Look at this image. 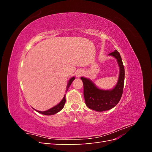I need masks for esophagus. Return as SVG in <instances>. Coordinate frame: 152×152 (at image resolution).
Here are the masks:
<instances>
[{
  "label": "esophagus",
  "mask_w": 152,
  "mask_h": 152,
  "mask_svg": "<svg viewBox=\"0 0 152 152\" xmlns=\"http://www.w3.org/2000/svg\"><path fill=\"white\" fill-rule=\"evenodd\" d=\"M84 71L82 70H78L77 72H76V77L79 78L80 77L84 75Z\"/></svg>",
  "instance_id": "obj_1"
}]
</instances>
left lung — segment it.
Masks as SVG:
<instances>
[{"label": "left lung", "instance_id": "1", "mask_svg": "<svg viewBox=\"0 0 152 152\" xmlns=\"http://www.w3.org/2000/svg\"><path fill=\"white\" fill-rule=\"evenodd\" d=\"M108 55L117 59L118 65L120 68L118 82L112 89H100L90 79L85 77L80 78L83 82L86 104L90 109L97 112L106 111L115 107L120 101L123 93L125 72L121 56L117 50H115V51L110 53Z\"/></svg>", "mask_w": 152, "mask_h": 152}]
</instances>
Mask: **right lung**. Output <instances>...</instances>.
Returning <instances> with one entry per match:
<instances>
[{"instance_id":"add662e5","label":"right lung","mask_w":152,"mask_h":152,"mask_svg":"<svg viewBox=\"0 0 152 152\" xmlns=\"http://www.w3.org/2000/svg\"><path fill=\"white\" fill-rule=\"evenodd\" d=\"M75 79V77H72L71 79L69 80L68 82V84H67V87H66V91L67 92L69 87L70 86L71 84L72 83V82L73 81V80ZM66 102V99H65V94L64 96V97L63 98V99L60 102H59V104H58L57 105L54 106V107L50 108L48 110H46V111H44V112H40V111H38V110H36L37 112L40 113H42L43 115H54L55 113H56L58 112H59V111H61V110L63 109V108L64 107V105H65V103ZM35 110V109H34Z\"/></svg>"}]
</instances>
